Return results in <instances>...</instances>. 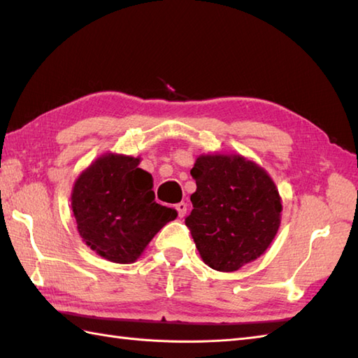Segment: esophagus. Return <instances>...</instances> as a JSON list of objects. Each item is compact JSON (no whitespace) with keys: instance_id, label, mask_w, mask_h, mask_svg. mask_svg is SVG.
<instances>
[{"instance_id":"34e87169","label":"esophagus","mask_w":358,"mask_h":358,"mask_svg":"<svg viewBox=\"0 0 358 358\" xmlns=\"http://www.w3.org/2000/svg\"><path fill=\"white\" fill-rule=\"evenodd\" d=\"M175 209L178 210V217H180V218L186 217V212H187V203H185V201L177 203V204H175Z\"/></svg>"}]
</instances>
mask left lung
Segmentation results:
<instances>
[{"label":"left lung","mask_w":358,"mask_h":358,"mask_svg":"<svg viewBox=\"0 0 358 358\" xmlns=\"http://www.w3.org/2000/svg\"><path fill=\"white\" fill-rule=\"evenodd\" d=\"M191 175L196 191L186 226L203 262L234 272L263 255L283 210L269 173L238 154H206L195 159Z\"/></svg>","instance_id":"obj_1"}]
</instances>
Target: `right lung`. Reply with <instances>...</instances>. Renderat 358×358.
<instances>
[{
	"instance_id": "right-lung-1",
	"label": "right lung",
	"mask_w": 358,
	"mask_h": 358,
	"mask_svg": "<svg viewBox=\"0 0 358 358\" xmlns=\"http://www.w3.org/2000/svg\"><path fill=\"white\" fill-rule=\"evenodd\" d=\"M140 157L103 154L75 180L72 212L86 246L112 263L129 264L144 252L177 210L155 203L154 178Z\"/></svg>"
}]
</instances>
